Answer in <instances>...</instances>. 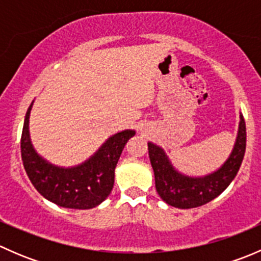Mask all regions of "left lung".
I'll return each mask as SVG.
<instances>
[{
  "label": "left lung",
  "instance_id": "8db88e82",
  "mask_svg": "<svg viewBox=\"0 0 261 261\" xmlns=\"http://www.w3.org/2000/svg\"><path fill=\"white\" fill-rule=\"evenodd\" d=\"M147 147L160 198L177 208H194L220 196L236 177L246 149V126L240 115L238 138L230 156L220 169L203 177H189L178 172L162 147L152 143H147Z\"/></svg>",
  "mask_w": 261,
  "mask_h": 261
}]
</instances>
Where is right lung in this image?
Segmentation results:
<instances>
[{
	"label": "right lung",
	"instance_id": "obj_1",
	"mask_svg": "<svg viewBox=\"0 0 261 261\" xmlns=\"http://www.w3.org/2000/svg\"><path fill=\"white\" fill-rule=\"evenodd\" d=\"M33 103L26 112L21 135V158L29 179L36 191L53 203L73 210H89L98 206L111 193L115 168L126 143L135 135L134 130L115 134L88 160L72 168L53 165L34 149L29 133V118Z\"/></svg>",
	"mask_w": 261,
	"mask_h": 261
}]
</instances>
